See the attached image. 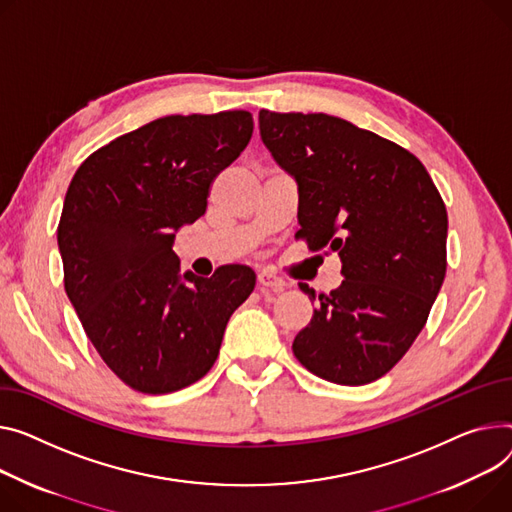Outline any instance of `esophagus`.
Returning <instances> with one entry per match:
<instances>
[{
	"label": "esophagus",
	"mask_w": 512,
	"mask_h": 512,
	"mask_svg": "<svg viewBox=\"0 0 512 512\" xmlns=\"http://www.w3.org/2000/svg\"><path fill=\"white\" fill-rule=\"evenodd\" d=\"M257 282H259V286L269 288L274 292H280L286 286V282L282 278H278L276 274H271V271H261V274H257Z\"/></svg>",
	"instance_id": "esophagus-1"
}]
</instances>
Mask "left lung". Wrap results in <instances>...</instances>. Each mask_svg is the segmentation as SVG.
Here are the masks:
<instances>
[{
    "mask_svg": "<svg viewBox=\"0 0 512 512\" xmlns=\"http://www.w3.org/2000/svg\"><path fill=\"white\" fill-rule=\"evenodd\" d=\"M259 133L296 181V236L344 263L292 352L329 383L377 381L410 350L445 280V203L414 154L346 119L261 109Z\"/></svg>",
    "mask_w": 512,
    "mask_h": 512,
    "instance_id": "8db88e82",
    "label": "left lung"
}]
</instances>
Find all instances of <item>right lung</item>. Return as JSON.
I'll return each mask as SVG.
<instances>
[{"instance_id":"obj_1","label":"right lung","mask_w":512,"mask_h":512,"mask_svg":"<svg viewBox=\"0 0 512 512\" xmlns=\"http://www.w3.org/2000/svg\"><path fill=\"white\" fill-rule=\"evenodd\" d=\"M251 133L247 111L162 117L92 152L67 187L57 228L65 292L100 358L135 391L173 393L206 377L255 288L247 265L199 278L181 274L173 251Z\"/></svg>"}]
</instances>
